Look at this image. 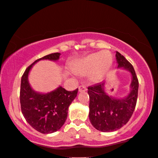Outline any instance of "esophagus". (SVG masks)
Segmentation results:
<instances>
[{"label": "esophagus", "instance_id": "esophagus-1", "mask_svg": "<svg viewBox=\"0 0 158 158\" xmlns=\"http://www.w3.org/2000/svg\"><path fill=\"white\" fill-rule=\"evenodd\" d=\"M78 90L79 92H85L87 90V87L85 85H81L78 87Z\"/></svg>", "mask_w": 158, "mask_h": 158}]
</instances>
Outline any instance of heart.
Listing matches in <instances>:
<instances>
[{"label":"heart","mask_w":158,"mask_h":158,"mask_svg":"<svg viewBox=\"0 0 158 158\" xmlns=\"http://www.w3.org/2000/svg\"><path fill=\"white\" fill-rule=\"evenodd\" d=\"M108 52L106 51L91 54L74 62L72 69L76 73L80 74L87 73L90 71V78L97 80L109 66L110 59L108 60Z\"/></svg>","instance_id":"b5f03b06"}]
</instances>
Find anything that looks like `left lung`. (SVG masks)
<instances>
[{
	"mask_svg": "<svg viewBox=\"0 0 158 158\" xmlns=\"http://www.w3.org/2000/svg\"><path fill=\"white\" fill-rule=\"evenodd\" d=\"M115 57L118 68L123 67L132 76L131 92L128 96L123 99L108 96L103 89V82L87 87L89 120L94 128L103 132L116 131L126 125L133 114L137 101L139 81L133 66L118 52H116Z\"/></svg>",
	"mask_w": 158,
	"mask_h": 158,
	"instance_id": "1",
	"label": "left lung"
}]
</instances>
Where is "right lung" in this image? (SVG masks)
<instances>
[{
	"label": "right lung",
	"instance_id": "1",
	"mask_svg": "<svg viewBox=\"0 0 158 158\" xmlns=\"http://www.w3.org/2000/svg\"><path fill=\"white\" fill-rule=\"evenodd\" d=\"M60 53L46 55L35 60L26 69L21 80V110L27 123L33 129L43 134L55 132L60 129L68 115L69 106L77 96L78 89L67 91L59 86L48 94H40L32 89L28 81L31 69L36 62L43 59L58 60Z\"/></svg>",
	"mask_w": 158,
	"mask_h": 158
}]
</instances>
